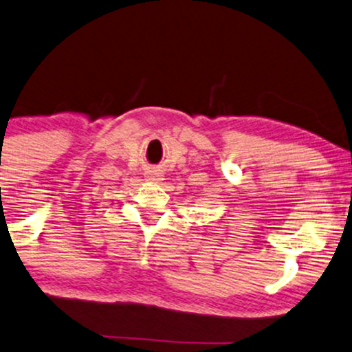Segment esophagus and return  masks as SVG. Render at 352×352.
<instances>
[{"label": "esophagus", "instance_id": "obj_1", "mask_svg": "<svg viewBox=\"0 0 352 352\" xmlns=\"http://www.w3.org/2000/svg\"><path fill=\"white\" fill-rule=\"evenodd\" d=\"M152 180H157V179H152Z\"/></svg>", "mask_w": 352, "mask_h": 352}]
</instances>
